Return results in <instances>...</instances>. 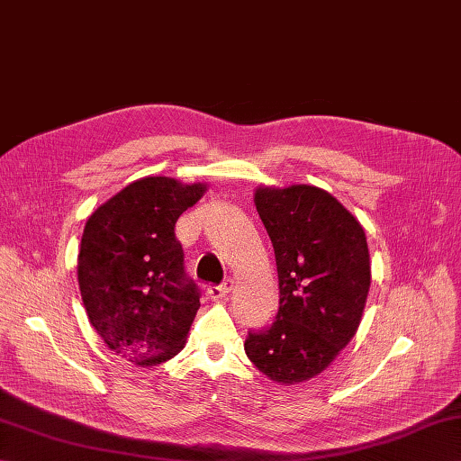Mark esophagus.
Instances as JSON below:
<instances>
[{"mask_svg": "<svg viewBox=\"0 0 461 461\" xmlns=\"http://www.w3.org/2000/svg\"><path fill=\"white\" fill-rule=\"evenodd\" d=\"M233 288V280L231 278H226L221 282L220 286H208L206 288V294L212 298V300H221L228 296V292Z\"/></svg>", "mask_w": 461, "mask_h": 461, "instance_id": "1", "label": "esophagus"}]
</instances>
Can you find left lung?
Wrapping results in <instances>:
<instances>
[{"mask_svg":"<svg viewBox=\"0 0 461 461\" xmlns=\"http://www.w3.org/2000/svg\"><path fill=\"white\" fill-rule=\"evenodd\" d=\"M255 206L275 247L278 313L245 352L278 384L321 374L357 333L370 290L360 221L323 188L258 186Z\"/></svg>","mask_w":461,"mask_h":461,"instance_id":"8db88e82","label":"left lung"}]
</instances>
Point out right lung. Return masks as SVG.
Here are the masks:
<instances>
[{
	"instance_id": "add662e5",
	"label": "right lung",
	"mask_w": 461,
	"mask_h": 461,
	"mask_svg": "<svg viewBox=\"0 0 461 461\" xmlns=\"http://www.w3.org/2000/svg\"><path fill=\"white\" fill-rule=\"evenodd\" d=\"M204 191V183L144 176L89 216L77 255L81 300L121 358L156 366L185 347L200 290L185 273L175 223Z\"/></svg>"
}]
</instances>
